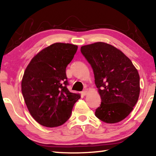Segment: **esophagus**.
<instances>
[{
  "mask_svg": "<svg viewBox=\"0 0 156 156\" xmlns=\"http://www.w3.org/2000/svg\"><path fill=\"white\" fill-rule=\"evenodd\" d=\"M87 92H88V89H84V90L82 91V94H83V96H86L87 94Z\"/></svg>",
  "mask_w": 156,
  "mask_h": 156,
  "instance_id": "obj_1",
  "label": "esophagus"
}]
</instances>
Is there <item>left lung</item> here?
Segmentation results:
<instances>
[{
  "label": "left lung",
  "instance_id": "8db88e82",
  "mask_svg": "<svg viewBox=\"0 0 156 156\" xmlns=\"http://www.w3.org/2000/svg\"><path fill=\"white\" fill-rule=\"evenodd\" d=\"M82 54L94 71L101 104L95 115L106 123L128 116L138 101L140 76L131 60L111 44L98 42L81 47Z\"/></svg>",
  "mask_w": 156,
  "mask_h": 156
}]
</instances>
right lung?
Wrapping results in <instances>:
<instances>
[{"instance_id":"obj_1","label":"right lung","mask_w":156,"mask_h":156,"mask_svg":"<svg viewBox=\"0 0 156 156\" xmlns=\"http://www.w3.org/2000/svg\"><path fill=\"white\" fill-rule=\"evenodd\" d=\"M78 46L56 43L31 59L23 75L21 89L31 116L40 125L55 127L64 124L72 114L80 94L68 90L66 67Z\"/></svg>"}]
</instances>
